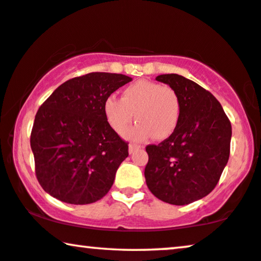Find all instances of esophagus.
<instances>
[{"label": "esophagus", "mask_w": 261, "mask_h": 261, "mask_svg": "<svg viewBox=\"0 0 261 261\" xmlns=\"http://www.w3.org/2000/svg\"><path fill=\"white\" fill-rule=\"evenodd\" d=\"M141 149V145H138V144H135V143H130L129 144V152L130 153H134L136 150Z\"/></svg>", "instance_id": "34e87169"}]
</instances>
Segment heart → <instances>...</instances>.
Returning a JSON list of instances; mask_svg holds the SVG:
<instances>
[{"instance_id":"1","label":"heart","mask_w":261,"mask_h":261,"mask_svg":"<svg viewBox=\"0 0 261 261\" xmlns=\"http://www.w3.org/2000/svg\"><path fill=\"white\" fill-rule=\"evenodd\" d=\"M104 116L116 134L125 135L134 122L138 124L131 130L134 139H165L177 129L181 104L177 91L170 85L141 80L130 84L120 92L119 100L109 97L103 106Z\"/></svg>"}]
</instances>
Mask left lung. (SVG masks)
Segmentation results:
<instances>
[{
  "instance_id": "left-lung-1",
  "label": "left lung",
  "mask_w": 261,
  "mask_h": 261,
  "mask_svg": "<svg viewBox=\"0 0 261 261\" xmlns=\"http://www.w3.org/2000/svg\"><path fill=\"white\" fill-rule=\"evenodd\" d=\"M180 98L177 129L158 145H147L144 176L153 196L172 205H188L212 191L230 157L232 126L211 92L177 73L155 77Z\"/></svg>"
}]
</instances>
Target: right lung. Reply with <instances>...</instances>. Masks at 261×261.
I'll list each match as a JSON object with an SVG mask.
<instances>
[{
  "label": "right lung",
  "instance_id": "1",
  "mask_svg": "<svg viewBox=\"0 0 261 261\" xmlns=\"http://www.w3.org/2000/svg\"><path fill=\"white\" fill-rule=\"evenodd\" d=\"M131 82L122 73L90 72L61 84L35 116L30 146L46 193L68 204L102 199L129 155V143L109 125L103 106Z\"/></svg>",
  "mask_w": 261,
  "mask_h": 261
}]
</instances>
